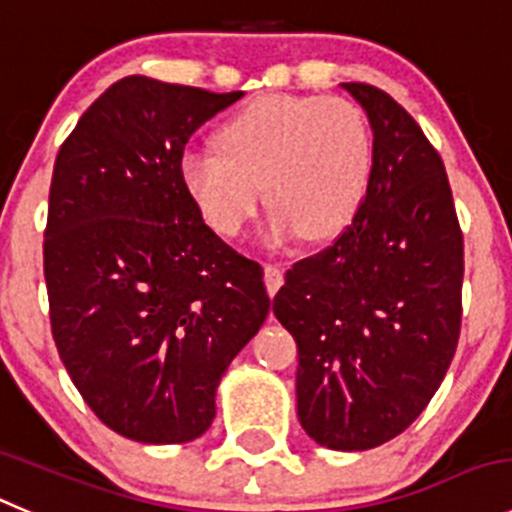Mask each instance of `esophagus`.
<instances>
[{
  "instance_id": "1",
  "label": "esophagus",
  "mask_w": 512,
  "mask_h": 512,
  "mask_svg": "<svg viewBox=\"0 0 512 512\" xmlns=\"http://www.w3.org/2000/svg\"><path fill=\"white\" fill-rule=\"evenodd\" d=\"M264 281H266V291H269V296H274L276 291L281 289V284H284V269L276 264H266L264 266Z\"/></svg>"
}]
</instances>
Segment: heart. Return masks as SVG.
<instances>
[{
	"mask_svg": "<svg viewBox=\"0 0 512 512\" xmlns=\"http://www.w3.org/2000/svg\"><path fill=\"white\" fill-rule=\"evenodd\" d=\"M374 145L362 110L342 97L266 95L241 107L218 148H188L180 180L221 236H238L264 196L271 241L334 238L367 198Z\"/></svg>",
	"mask_w": 512,
	"mask_h": 512,
	"instance_id": "obj_1",
	"label": "heart"
}]
</instances>
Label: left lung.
<instances>
[{
	"instance_id": "8db88e82",
	"label": "left lung",
	"mask_w": 512,
	"mask_h": 512,
	"mask_svg": "<svg viewBox=\"0 0 512 512\" xmlns=\"http://www.w3.org/2000/svg\"><path fill=\"white\" fill-rule=\"evenodd\" d=\"M342 87L369 118L372 183L347 231L286 271L274 314L299 347L306 435L362 452L405 432L445 379L465 261L445 165L420 125L377 87Z\"/></svg>"
}]
</instances>
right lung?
Instances as JSON below:
<instances>
[{"label": "right lung", "mask_w": 512, "mask_h": 512, "mask_svg": "<svg viewBox=\"0 0 512 512\" xmlns=\"http://www.w3.org/2000/svg\"><path fill=\"white\" fill-rule=\"evenodd\" d=\"M241 97L123 77L57 153L52 337L90 410L128 440L201 437L223 372L269 316L261 266L206 226L180 180L188 138Z\"/></svg>", "instance_id": "right-lung-1"}]
</instances>
